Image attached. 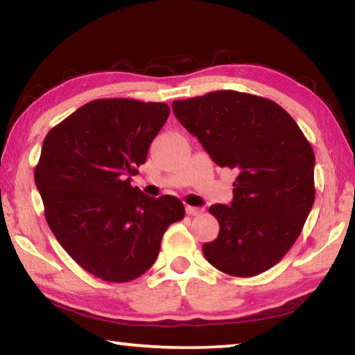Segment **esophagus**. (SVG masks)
<instances>
[{"instance_id":"34e87169","label":"esophagus","mask_w":355,"mask_h":355,"mask_svg":"<svg viewBox=\"0 0 355 355\" xmlns=\"http://www.w3.org/2000/svg\"><path fill=\"white\" fill-rule=\"evenodd\" d=\"M203 209L197 208V207H186V214L189 216H200Z\"/></svg>"}]
</instances>
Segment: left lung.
<instances>
[{
  "label": "left lung",
  "mask_w": 355,
  "mask_h": 355,
  "mask_svg": "<svg viewBox=\"0 0 355 355\" xmlns=\"http://www.w3.org/2000/svg\"><path fill=\"white\" fill-rule=\"evenodd\" d=\"M178 122L220 167L238 169L233 200L209 207L219 235L207 260L235 277L277 264L300 235L315 202V153L284 107L236 91L177 100Z\"/></svg>",
  "instance_id": "8db88e82"
}]
</instances>
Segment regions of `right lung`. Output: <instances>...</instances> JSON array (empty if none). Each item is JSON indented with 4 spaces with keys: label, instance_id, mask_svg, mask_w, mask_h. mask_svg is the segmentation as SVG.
<instances>
[{
    "label": "right lung",
    "instance_id": "obj_1",
    "mask_svg": "<svg viewBox=\"0 0 355 355\" xmlns=\"http://www.w3.org/2000/svg\"><path fill=\"white\" fill-rule=\"evenodd\" d=\"M171 110L130 98L89 101L46 135L34 180L64 250L105 282L152 268L167 227L184 218L177 197L131 186Z\"/></svg>",
    "mask_w": 355,
    "mask_h": 355
}]
</instances>
